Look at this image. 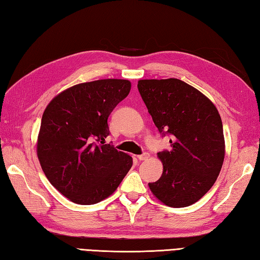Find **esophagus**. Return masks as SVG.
I'll return each mask as SVG.
<instances>
[{"label":"esophagus","instance_id":"obj_1","mask_svg":"<svg viewBox=\"0 0 260 260\" xmlns=\"http://www.w3.org/2000/svg\"><path fill=\"white\" fill-rule=\"evenodd\" d=\"M148 157H150V154L146 152L141 154V155H137V158H139L140 161H146V159H148Z\"/></svg>","mask_w":260,"mask_h":260}]
</instances>
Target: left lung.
<instances>
[{
  "label": "left lung",
  "mask_w": 260,
  "mask_h": 260,
  "mask_svg": "<svg viewBox=\"0 0 260 260\" xmlns=\"http://www.w3.org/2000/svg\"><path fill=\"white\" fill-rule=\"evenodd\" d=\"M137 88L154 124L172 136L171 151L157 153L163 173L148 183L165 206H191L211 189L224 158L222 121L213 103L180 79L139 80Z\"/></svg>",
  "instance_id": "8db88e82"
}]
</instances>
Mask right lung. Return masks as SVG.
Listing matches in <instances>:
<instances>
[{
  "label": "right lung",
  "mask_w": 260,
  "mask_h": 260,
  "mask_svg": "<svg viewBox=\"0 0 260 260\" xmlns=\"http://www.w3.org/2000/svg\"><path fill=\"white\" fill-rule=\"evenodd\" d=\"M129 90L131 81L125 79L84 82L60 92L43 113L39 162L50 183L70 201L101 202L133 165L128 154L105 144L109 115Z\"/></svg>",
  "instance_id": "add662e5"
}]
</instances>
